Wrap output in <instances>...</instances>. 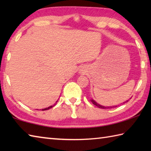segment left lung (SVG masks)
<instances>
[{
	"mask_svg": "<svg viewBox=\"0 0 151 151\" xmlns=\"http://www.w3.org/2000/svg\"><path fill=\"white\" fill-rule=\"evenodd\" d=\"M128 101H129V100H128ZM128 101H127V102H128ZM91 102H92V103H93V104H94V105L96 106L97 107H99V108H100V109H109V108L110 109V108H114V107L117 106H104L100 105V104H99L96 103V102L94 101V100H91ZM124 103H126V102H124Z\"/></svg>",
	"mask_w": 151,
	"mask_h": 151,
	"instance_id": "1",
	"label": "left lung"
}]
</instances>
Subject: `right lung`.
<instances>
[{
	"mask_svg": "<svg viewBox=\"0 0 151 151\" xmlns=\"http://www.w3.org/2000/svg\"><path fill=\"white\" fill-rule=\"evenodd\" d=\"M57 102H58V101H57V102H56V103H57ZM55 104H54V105H52V106H48V108H46V109H42V111H45V110H48V109H50V108H52V107H53V106H54L55 105Z\"/></svg>",
	"mask_w": 151,
	"mask_h": 151,
	"instance_id": "right-lung-1",
	"label": "right lung"
}]
</instances>
